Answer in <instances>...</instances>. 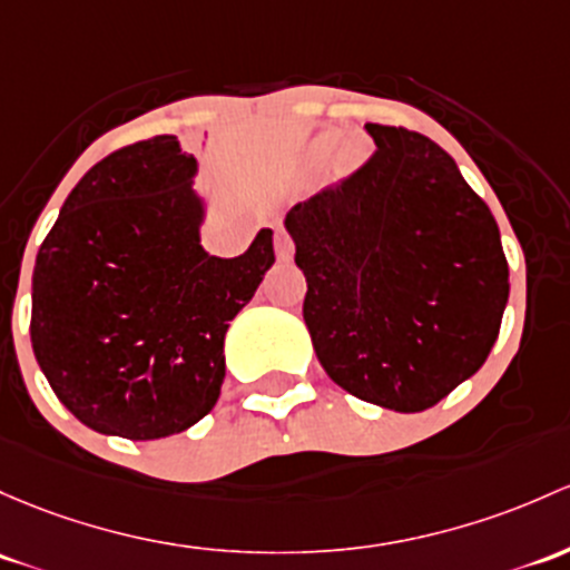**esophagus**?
<instances>
[{
  "label": "esophagus",
  "mask_w": 570,
  "mask_h": 570,
  "mask_svg": "<svg viewBox=\"0 0 570 570\" xmlns=\"http://www.w3.org/2000/svg\"><path fill=\"white\" fill-rule=\"evenodd\" d=\"M275 254L284 262L292 259V254H295V243H292V237L284 229H275Z\"/></svg>",
  "instance_id": "esophagus-1"
}]
</instances>
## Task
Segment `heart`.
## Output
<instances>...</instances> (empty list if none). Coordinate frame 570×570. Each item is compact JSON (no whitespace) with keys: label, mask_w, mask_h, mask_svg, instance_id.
Masks as SVG:
<instances>
[{"label":"heart","mask_w":570,"mask_h":570,"mask_svg":"<svg viewBox=\"0 0 570 570\" xmlns=\"http://www.w3.org/2000/svg\"><path fill=\"white\" fill-rule=\"evenodd\" d=\"M335 144H338V136H335V134L322 136L320 144H316V160H320L322 166H327V164H331V160H333Z\"/></svg>","instance_id":"1"}]
</instances>
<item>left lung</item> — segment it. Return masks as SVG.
Masks as SVG:
<instances>
[{
	"label": "left lung",
	"mask_w": 570,
	"mask_h": 570,
	"mask_svg": "<svg viewBox=\"0 0 570 570\" xmlns=\"http://www.w3.org/2000/svg\"><path fill=\"white\" fill-rule=\"evenodd\" d=\"M368 164L286 213L303 320L338 387L423 412L487 363L508 262L487 202L423 134L368 122Z\"/></svg>",
	"instance_id": "obj_1"
}]
</instances>
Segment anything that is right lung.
<instances>
[{
    "mask_svg": "<svg viewBox=\"0 0 570 570\" xmlns=\"http://www.w3.org/2000/svg\"><path fill=\"white\" fill-rule=\"evenodd\" d=\"M196 171L177 136L117 149L70 190L35 259V357L98 434L160 440L199 423L224 385L229 322L275 262L269 229L235 259L202 248Z\"/></svg>",
    "mask_w": 570,
    "mask_h": 570,
    "instance_id": "1",
    "label": "right lung"
}]
</instances>
